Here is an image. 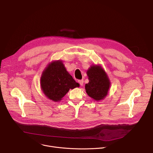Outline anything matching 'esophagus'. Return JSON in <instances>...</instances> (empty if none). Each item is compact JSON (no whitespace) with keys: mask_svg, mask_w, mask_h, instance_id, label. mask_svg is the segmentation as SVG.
Segmentation results:
<instances>
[{"mask_svg":"<svg viewBox=\"0 0 153 153\" xmlns=\"http://www.w3.org/2000/svg\"><path fill=\"white\" fill-rule=\"evenodd\" d=\"M78 82L79 83V84H80L81 86H82L83 84V79H82V80H78Z\"/></svg>","mask_w":153,"mask_h":153,"instance_id":"34e87169","label":"esophagus"}]
</instances>
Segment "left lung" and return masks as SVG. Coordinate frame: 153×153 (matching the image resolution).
Here are the masks:
<instances>
[{
  "label": "left lung",
  "instance_id": "1",
  "mask_svg": "<svg viewBox=\"0 0 153 153\" xmlns=\"http://www.w3.org/2000/svg\"><path fill=\"white\" fill-rule=\"evenodd\" d=\"M89 82L85 84L86 93L96 100L103 99L110 88V82L101 67L92 66L87 71Z\"/></svg>",
  "mask_w": 153,
  "mask_h": 153
}]
</instances>
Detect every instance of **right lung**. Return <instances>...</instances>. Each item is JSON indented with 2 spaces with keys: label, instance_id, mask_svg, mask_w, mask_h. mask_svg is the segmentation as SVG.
Here are the masks:
<instances>
[{
  "label": "right lung",
  "instance_id": "1",
  "mask_svg": "<svg viewBox=\"0 0 153 153\" xmlns=\"http://www.w3.org/2000/svg\"><path fill=\"white\" fill-rule=\"evenodd\" d=\"M40 83L43 93L54 102L60 100L70 89L79 86L61 61L49 64L42 73Z\"/></svg>",
  "mask_w": 153,
  "mask_h": 153
}]
</instances>
